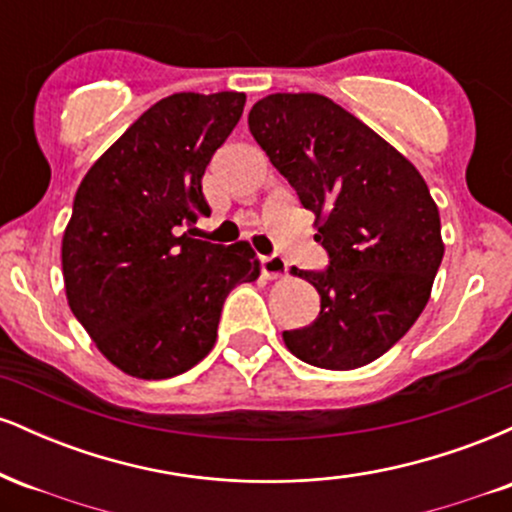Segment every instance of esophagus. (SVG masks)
Segmentation results:
<instances>
[{"label":"esophagus","instance_id":"1","mask_svg":"<svg viewBox=\"0 0 512 512\" xmlns=\"http://www.w3.org/2000/svg\"><path fill=\"white\" fill-rule=\"evenodd\" d=\"M286 272H289V262H286L284 257L279 255L262 257V274L267 276V279H281Z\"/></svg>","mask_w":512,"mask_h":512}]
</instances>
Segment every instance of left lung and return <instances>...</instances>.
Listing matches in <instances>:
<instances>
[{
	"label": "left lung",
	"mask_w": 512,
	"mask_h": 512,
	"mask_svg": "<svg viewBox=\"0 0 512 512\" xmlns=\"http://www.w3.org/2000/svg\"><path fill=\"white\" fill-rule=\"evenodd\" d=\"M248 125L315 214V240L330 252L327 272H298L320 293V315L281 334L286 349L317 368L368 366L424 313L443 260L440 214L426 180L320 93H272L252 105Z\"/></svg>",
	"instance_id": "left-lung-1"
}]
</instances>
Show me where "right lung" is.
Masks as SVG:
<instances>
[{
  "mask_svg": "<svg viewBox=\"0 0 512 512\" xmlns=\"http://www.w3.org/2000/svg\"><path fill=\"white\" fill-rule=\"evenodd\" d=\"M245 108V93H173L93 163L62 238L67 303L122 373L163 380L214 349L233 286L255 281L250 243L180 233L209 214L202 175Z\"/></svg>",
  "mask_w": 512,
  "mask_h": 512,
  "instance_id": "1",
  "label": "right lung"
}]
</instances>
